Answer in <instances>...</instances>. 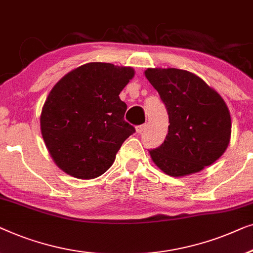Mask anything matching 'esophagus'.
<instances>
[{"label": "esophagus", "instance_id": "34e87169", "mask_svg": "<svg viewBox=\"0 0 253 253\" xmlns=\"http://www.w3.org/2000/svg\"><path fill=\"white\" fill-rule=\"evenodd\" d=\"M145 127H147V125H145V124H143V125H140V126H137V127H136V131H137L138 134H141L142 131H144Z\"/></svg>", "mask_w": 253, "mask_h": 253}]
</instances>
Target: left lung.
Masks as SVG:
<instances>
[{
	"instance_id": "left-lung-1",
	"label": "left lung",
	"mask_w": 253,
	"mask_h": 253,
	"mask_svg": "<svg viewBox=\"0 0 253 253\" xmlns=\"http://www.w3.org/2000/svg\"><path fill=\"white\" fill-rule=\"evenodd\" d=\"M147 79L158 91L169 115V133L152 161L170 176L199 172L228 147L232 119L225 101L201 78L179 69H148Z\"/></svg>"
}]
</instances>
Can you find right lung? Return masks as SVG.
<instances>
[{
	"label": "right lung",
	"mask_w": 253,
	"mask_h": 253,
	"mask_svg": "<svg viewBox=\"0 0 253 253\" xmlns=\"http://www.w3.org/2000/svg\"><path fill=\"white\" fill-rule=\"evenodd\" d=\"M134 77L131 67L88 63L55 84L41 112V133L54 162L78 179L106 172L135 133L119 94Z\"/></svg>",
	"instance_id": "1"
}]
</instances>
